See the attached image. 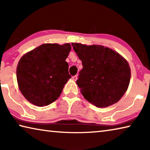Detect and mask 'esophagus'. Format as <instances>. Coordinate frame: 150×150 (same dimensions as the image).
<instances>
[{
  "label": "esophagus",
  "mask_w": 150,
  "mask_h": 150,
  "mask_svg": "<svg viewBox=\"0 0 150 150\" xmlns=\"http://www.w3.org/2000/svg\"><path fill=\"white\" fill-rule=\"evenodd\" d=\"M72 79L73 80V81H77V75H75V76H73L72 77Z\"/></svg>",
  "instance_id": "esophagus-1"
}]
</instances>
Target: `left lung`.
<instances>
[{
    "instance_id": "obj_1",
    "label": "left lung",
    "mask_w": 150,
    "mask_h": 150,
    "mask_svg": "<svg viewBox=\"0 0 150 150\" xmlns=\"http://www.w3.org/2000/svg\"><path fill=\"white\" fill-rule=\"evenodd\" d=\"M82 62L77 81L86 100L96 107L112 105L128 88L131 70L126 59L118 52L99 45L71 43Z\"/></svg>"
}]
</instances>
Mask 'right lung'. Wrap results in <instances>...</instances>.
Segmentation results:
<instances>
[{"mask_svg":"<svg viewBox=\"0 0 150 150\" xmlns=\"http://www.w3.org/2000/svg\"><path fill=\"white\" fill-rule=\"evenodd\" d=\"M69 44H44L20 58L16 68L18 88L25 98L38 106L56 100L68 80L69 64L65 59Z\"/></svg>","mask_w":150,"mask_h":150,"instance_id":"obj_1","label":"right lung"}]
</instances>
